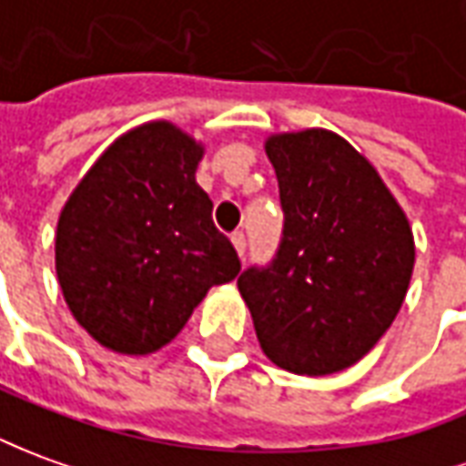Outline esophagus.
<instances>
[{"instance_id":"obj_1","label":"esophagus","mask_w":466,"mask_h":466,"mask_svg":"<svg viewBox=\"0 0 466 466\" xmlns=\"http://www.w3.org/2000/svg\"><path fill=\"white\" fill-rule=\"evenodd\" d=\"M233 248H236V253H238L240 258L246 256V236L243 233H233Z\"/></svg>"}]
</instances>
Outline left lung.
I'll list each match as a JSON object with an SVG mask.
<instances>
[{
  "instance_id": "obj_1",
  "label": "left lung",
  "mask_w": 466,
  "mask_h": 466,
  "mask_svg": "<svg viewBox=\"0 0 466 466\" xmlns=\"http://www.w3.org/2000/svg\"><path fill=\"white\" fill-rule=\"evenodd\" d=\"M284 238L266 268L238 276L268 360L332 375L365 358L409 291L416 246L409 218L365 157L339 134H271Z\"/></svg>"
}]
</instances>
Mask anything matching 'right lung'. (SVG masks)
I'll use <instances>...</instances> for the list:
<instances>
[{
    "mask_svg": "<svg viewBox=\"0 0 466 466\" xmlns=\"http://www.w3.org/2000/svg\"><path fill=\"white\" fill-rule=\"evenodd\" d=\"M205 147L172 121L121 134L60 210L56 271L70 314L121 355L169 345L240 261L195 179Z\"/></svg>",
    "mask_w": 466,
    "mask_h": 466,
    "instance_id": "obj_1",
    "label": "right lung"
}]
</instances>
